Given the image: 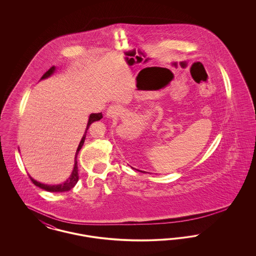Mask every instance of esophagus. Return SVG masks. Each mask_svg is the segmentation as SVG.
Listing matches in <instances>:
<instances>
[{
	"instance_id": "34e87169",
	"label": "esophagus",
	"mask_w": 256,
	"mask_h": 256,
	"mask_svg": "<svg viewBox=\"0 0 256 256\" xmlns=\"http://www.w3.org/2000/svg\"><path fill=\"white\" fill-rule=\"evenodd\" d=\"M119 106H111L108 108V112H106V116L108 117H110V118H113V117H115L116 115H118V113H119Z\"/></svg>"
}]
</instances>
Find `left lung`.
Instances as JSON below:
<instances>
[{
    "label": "left lung",
    "mask_w": 256,
    "mask_h": 256,
    "mask_svg": "<svg viewBox=\"0 0 256 256\" xmlns=\"http://www.w3.org/2000/svg\"><path fill=\"white\" fill-rule=\"evenodd\" d=\"M140 172H142V170H140Z\"/></svg>",
    "instance_id": "1"
}]
</instances>
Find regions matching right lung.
<instances>
[{"label":"right lung","mask_w":256,"mask_h":256,"mask_svg":"<svg viewBox=\"0 0 256 256\" xmlns=\"http://www.w3.org/2000/svg\"><path fill=\"white\" fill-rule=\"evenodd\" d=\"M54 71H56V67H54V66L50 67L49 70L42 76V78H41L40 80H45V78H49L52 74L54 73ZM102 118V113H92V114H90L89 119H88V122H87L86 132H84V136H82V140H80V144H78V148H76V152L74 164V169L73 170H72V174H71V176H69V178H68L65 182L60 183V184H56V185H49V184H44V183H40L39 182H36V180H34V178L30 176V178L32 180V183H34V185H36L37 187H39V188H41V189H43V190H45V191H48V192L60 193V192H66V191L71 190L74 186L76 184V182H78V160H76V158H78V152L80 150V148H82L84 143V141H86V132H87V130H88V128H89V126H90V124H91L92 122L98 121V120H100Z\"/></svg>","instance_id":"1"}]
</instances>
